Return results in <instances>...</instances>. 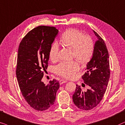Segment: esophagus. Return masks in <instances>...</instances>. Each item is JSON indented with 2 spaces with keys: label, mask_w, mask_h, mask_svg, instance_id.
Returning <instances> with one entry per match:
<instances>
[{
  "label": "esophagus",
  "mask_w": 125,
  "mask_h": 125,
  "mask_svg": "<svg viewBox=\"0 0 125 125\" xmlns=\"http://www.w3.org/2000/svg\"><path fill=\"white\" fill-rule=\"evenodd\" d=\"M66 82H67V81H66V80H64V79H61L59 81V83L61 84L64 83H66Z\"/></svg>",
  "instance_id": "34e87169"
}]
</instances>
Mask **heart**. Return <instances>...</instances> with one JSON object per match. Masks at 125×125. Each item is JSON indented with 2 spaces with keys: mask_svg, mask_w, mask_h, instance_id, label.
Listing matches in <instances>:
<instances>
[{
  "mask_svg": "<svg viewBox=\"0 0 125 125\" xmlns=\"http://www.w3.org/2000/svg\"><path fill=\"white\" fill-rule=\"evenodd\" d=\"M62 44L73 49V55L83 64L90 61L94 52V43L88 35H83L78 30L71 29L66 30L61 38ZM59 47L57 43L51 45L50 49V58L52 61L58 59ZM79 70V65L76 61L62 62L55 67V73L65 78H73Z\"/></svg>",
  "mask_w": 125,
  "mask_h": 125,
  "instance_id": "b5f03b06",
  "label": "heart"
}]
</instances>
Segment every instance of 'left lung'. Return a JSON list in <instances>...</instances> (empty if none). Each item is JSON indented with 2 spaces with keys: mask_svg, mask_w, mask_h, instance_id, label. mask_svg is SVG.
I'll return each instance as SVG.
<instances>
[{
  "mask_svg": "<svg viewBox=\"0 0 125 125\" xmlns=\"http://www.w3.org/2000/svg\"><path fill=\"white\" fill-rule=\"evenodd\" d=\"M93 31L97 41L95 43L92 58L86 65L87 71L82 76L90 89L83 91L76 84L73 95L74 104L83 110L92 109L99 104L106 92L110 74L109 53L105 43L95 31Z\"/></svg>",
  "mask_w": 125,
  "mask_h": 125,
  "instance_id": "1",
  "label": "left lung"
}]
</instances>
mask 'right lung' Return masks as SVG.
<instances>
[{"instance_id": "obj_1", "label": "right lung", "mask_w": 125, "mask_h": 125, "mask_svg": "<svg viewBox=\"0 0 125 125\" xmlns=\"http://www.w3.org/2000/svg\"><path fill=\"white\" fill-rule=\"evenodd\" d=\"M59 31L54 27L38 26L23 38L18 49L16 74L22 95L33 109L46 110L54 104L59 88L53 79L47 85L42 81L47 70L51 44Z\"/></svg>"}]
</instances>
